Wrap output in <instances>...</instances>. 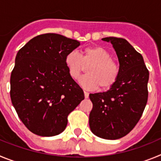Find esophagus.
Instances as JSON below:
<instances>
[{
	"label": "esophagus",
	"instance_id": "esophagus-1",
	"mask_svg": "<svg viewBox=\"0 0 161 161\" xmlns=\"http://www.w3.org/2000/svg\"><path fill=\"white\" fill-rule=\"evenodd\" d=\"M84 96H85V98H87L88 97H89V93H88L87 91H84Z\"/></svg>",
	"mask_w": 161,
	"mask_h": 161
}]
</instances>
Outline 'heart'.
Instances as JSON below:
<instances>
[{"instance_id":"obj_1","label":"heart","mask_w":161,"mask_h":161,"mask_svg":"<svg viewBox=\"0 0 161 161\" xmlns=\"http://www.w3.org/2000/svg\"><path fill=\"white\" fill-rule=\"evenodd\" d=\"M68 73L74 79H79L81 74L90 66L87 75L79 79L84 88L94 90L100 86L102 90L112 87L119 76V66L111 59V53L102 46H87L81 51H70L65 58Z\"/></svg>"}]
</instances>
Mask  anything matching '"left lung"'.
<instances>
[{
    "instance_id": "obj_1",
    "label": "left lung",
    "mask_w": 161,
    "mask_h": 161,
    "mask_svg": "<svg viewBox=\"0 0 161 161\" xmlns=\"http://www.w3.org/2000/svg\"><path fill=\"white\" fill-rule=\"evenodd\" d=\"M111 42L119 63L116 83L106 92L90 94L93 108L89 115L91 131L100 138L117 140L139 122L147 104L149 72L140 53L127 40L102 38Z\"/></svg>"
}]
</instances>
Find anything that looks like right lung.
<instances>
[{"label":"right lung","instance_id":"1","mask_svg":"<svg viewBox=\"0 0 161 161\" xmlns=\"http://www.w3.org/2000/svg\"><path fill=\"white\" fill-rule=\"evenodd\" d=\"M80 42L57 34L32 38L17 52L10 77V97L20 119L31 132L53 136L63 132L67 116L84 99L70 76L65 58Z\"/></svg>","mask_w":161,"mask_h":161}]
</instances>
